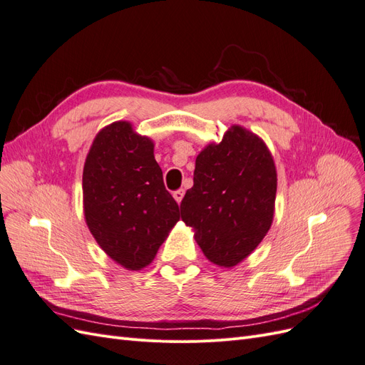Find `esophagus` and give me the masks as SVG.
<instances>
[{"instance_id":"obj_1","label":"esophagus","mask_w":365,"mask_h":365,"mask_svg":"<svg viewBox=\"0 0 365 365\" xmlns=\"http://www.w3.org/2000/svg\"><path fill=\"white\" fill-rule=\"evenodd\" d=\"M173 197H175V201H176V202L181 204L182 197H184V190H182V189H180V190H175V192H173Z\"/></svg>"}]
</instances>
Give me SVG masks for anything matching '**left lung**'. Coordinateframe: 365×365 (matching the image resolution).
<instances>
[{
    "instance_id": "1",
    "label": "left lung",
    "mask_w": 365,
    "mask_h": 365,
    "mask_svg": "<svg viewBox=\"0 0 365 365\" xmlns=\"http://www.w3.org/2000/svg\"><path fill=\"white\" fill-rule=\"evenodd\" d=\"M277 172L263 140L231 126L220 143L196 157L193 187L181 201V219L195 230L204 256L231 268L257 248L274 217Z\"/></svg>"
}]
</instances>
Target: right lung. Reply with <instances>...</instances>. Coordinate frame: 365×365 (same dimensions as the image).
<instances>
[{
	"mask_svg": "<svg viewBox=\"0 0 365 365\" xmlns=\"http://www.w3.org/2000/svg\"><path fill=\"white\" fill-rule=\"evenodd\" d=\"M82 187L85 220L97 244L126 269L148 267L180 220L153 141L128 121L103 128L86 155Z\"/></svg>",
	"mask_w": 365,
	"mask_h": 365,
	"instance_id": "add662e5",
	"label": "right lung"
}]
</instances>
